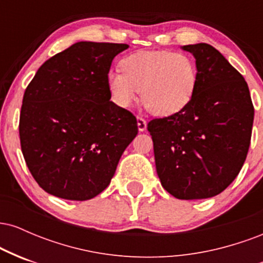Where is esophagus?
I'll return each mask as SVG.
<instances>
[{
    "label": "esophagus",
    "instance_id": "obj_1",
    "mask_svg": "<svg viewBox=\"0 0 263 263\" xmlns=\"http://www.w3.org/2000/svg\"><path fill=\"white\" fill-rule=\"evenodd\" d=\"M137 127H138V131H140V132L146 131V128H147V121L143 119V117L137 116Z\"/></svg>",
    "mask_w": 263,
    "mask_h": 263
}]
</instances>
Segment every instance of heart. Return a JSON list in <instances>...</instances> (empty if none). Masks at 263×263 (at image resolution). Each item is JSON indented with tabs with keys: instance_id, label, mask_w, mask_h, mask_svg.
Returning a JSON list of instances; mask_svg holds the SVG:
<instances>
[{
	"instance_id": "obj_1",
	"label": "heart",
	"mask_w": 263,
	"mask_h": 263,
	"mask_svg": "<svg viewBox=\"0 0 263 263\" xmlns=\"http://www.w3.org/2000/svg\"><path fill=\"white\" fill-rule=\"evenodd\" d=\"M121 71L110 70L107 87L111 100L128 108L141 98L157 116H171L182 111L197 87V66L184 53L170 50H140L125 57Z\"/></svg>"
}]
</instances>
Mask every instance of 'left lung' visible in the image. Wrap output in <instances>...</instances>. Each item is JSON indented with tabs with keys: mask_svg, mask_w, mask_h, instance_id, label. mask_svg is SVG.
Here are the masks:
<instances>
[{
	"mask_svg": "<svg viewBox=\"0 0 263 263\" xmlns=\"http://www.w3.org/2000/svg\"><path fill=\"white\" fill-rule=\"evenodd\" d=\"M197 65V87L179 112L152 120L156 170L162 186L183 200L215 197L245 163L253 105L249 86L219 50L206 43L183 45Z\"/></svg>",
	"mask_w": 263,
	"mask_h": 263,
	"instance_id": "8db88e82",
	"label": "left lung"
}]
</instances>
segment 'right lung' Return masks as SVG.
I'll list each match as a JSON object with an SVG mask.
<instances>
[{
  "label": "right lung",
  "instance_id": "obj_1",
  "mask_svg": "<svg viewBox=\"0 0 263 263\" xmlns=\"http://www.w3.org/2000/svg\"><path fill=\"white\" fill-rule=\"evenodd\" d=\"M127 44L78 42L48 59L23 96L21 148L42 189L89 200L107 188L137 121L112 101L111 63Z\"/></svg>",
  "mask_w": 263,
  "mask_h": 263
}]
</instances>
